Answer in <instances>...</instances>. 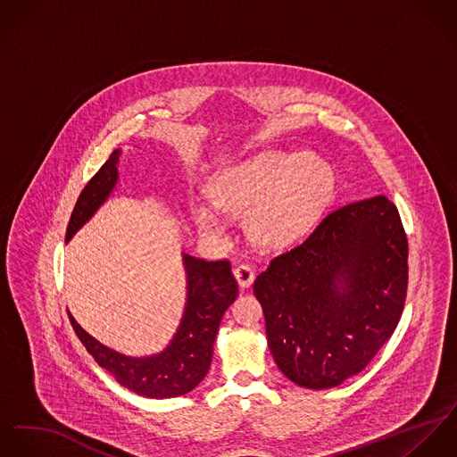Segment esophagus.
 Listing matches in <instances>:
<instances>
[{"instance_id": "34e87169", "label": "esophagus", "mask_w": 457, "mask_h": 457, "mask_svg": "<svg viewBox=\"0 0 457 457\" xmlns=\"http://www.w3.org/2000/svg\"><path fill=\"white\" fill-rule=\"evenodd\" d=\"M233 273H235V277H237V280H238V284H240L242 289L249 287L253 282V277H255L253 266H251V264H245V262L237 264L235 270H233Z\"/></svg>"}]
</instances>
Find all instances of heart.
I'll use <instances>...</instances> for the list:
<instances>
[{"mask_svg":"<svg viewBox=\"0 0 457 457\" xmlns=\"http://www.w3.org/2000/svg\"><path fill=\"white\" fill-rule=\"evenodd\" d=\"M333 187V170L320 155L264 151L217 171L206 195L222 213L247 212L245 229L253 244L280 249L315 224ZM195 220L204 235L222 237L224 222L215 212L196 208Z\"/></svg>","mask_w":457,"mask_h":457,"instance_id":"obj_1","label":"heart"}]
</instances>
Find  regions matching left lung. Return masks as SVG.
I'll return each mask as SVG.
<instances>
[{
  "mask_svg": "<svg viewBox=\"0 0 457 457\" xmlns=\"http://www.w3.org/2000/svg\"><path fill=\"white\" fill-rule=\"evenodd\" d=\"M408 286V242L386 196L340 206L270 261L253 295L280 371L328 389L364 370L395 333Z\"/></svg>",
  "mask_w": 457,
  "mask_h": 457,
  "instance_id": "left-lung-1",
  "label": "left lung"
}]
</instances>
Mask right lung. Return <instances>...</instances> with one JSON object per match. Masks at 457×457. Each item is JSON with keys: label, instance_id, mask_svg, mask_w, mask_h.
I'll return each mask as SVG.
<instances>
[{"label": "right lung", "instance_id": "obj_1", "mask_svg": "<svg viewBox=\"0 0 457 457\" xmlns=\"http://www.w3.org/2000/svg\"><path fill=\"white\" fill-rule=\"evenodd\" d=\"M120 151L110 154L108 161L87 182L71 212L66 242L96 213L112 195L119 171ZM187 300L184 315L170 345L159 354L131 357L120 354L93 338L68 313L70 322L87 353L120 386L145 398H175L193 391L208 373L213 342L220 319L238 295V284L231 273L229 261H204L182 253Z\"/></svg>", "mask_w": 457, "mask_h": 457}]
</instances>
